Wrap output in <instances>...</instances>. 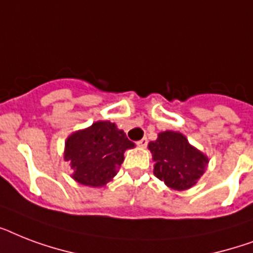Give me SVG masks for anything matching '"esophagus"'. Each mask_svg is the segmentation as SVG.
Listing matches in <instances>:
<instances>
[{"instance_id":"obj_1","label":"esophagus","mask_w":253,"mask_h":253,"mask_svg":"<svg viewBox=\"0 0 253 253\" xmlns=\"http://www.w3.org/2000/svg\"><path fill=\"white\" fill-rule=\"evenodd\" d=\"M147 144H148V139H147L146 136H144V138H143V139H140V140H139V142H138V146L139 147H146Z\"/></svg>"}]
</instances>
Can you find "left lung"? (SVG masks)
<instances>
[{
  "instance_id": "obj_1",
  "label": "left lung",
  "mask_w": 253,
  "mask_h": 253,
  "mask_svg": "<svg viewBox=\"0 0 253 253\" xmlns=\"http://www.w3.org/2000/svg\"><path fill=\"white\" fill-rule=\"evenodd\" d=\"M148 148L155 162V176L176 190L196 185L208 164V158L190 146L184 135L174 131L159 134Z\"/></svg>"
}]
</instances>
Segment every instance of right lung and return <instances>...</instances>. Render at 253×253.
Segmentation results:
<instances>
[{
	"label": "right lung",
	"mask_w": 253,
	"mask_h": 253,
	"mask_svg": "<svg viewBox=\"0 0 253 253\" xmlns=\"http://www.w3.org/2000/svg\"><path fill=\"white\" fill-rule=\"evenodd\" d=\"M134 143L114 123L101 121L67 139L64 159L75 169L73 178L87 186H103L117 174L123 154Z\"/></svg>",
	"instance_id": "obj_1"
}]
</instances>
